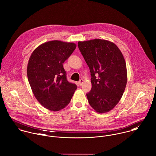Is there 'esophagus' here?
<instances>
[{
  "mask_svg": "<svg viewBox=\"0 0 156 156\" xmlns=\"http://www.w3.org/2000/svg\"><path fill=\"white\" fill-rule=\"evenodd\" d=\"M83 83H84V80H83V79H81V80H80V81L78 82V84L81 86H82V85H83Z\"/></svg>",
  "mask_w": 156,
  "mask_h": 156,
  "instance_id": "1",
  "label": "esophagus"
}]
</instances>
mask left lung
<instances>
[{
    "label": "left lung",
    "mask_w": 156,
    "mask_h": 156,
    "mask_svg": "<svg viewBox=\"0 0 156 156\" xmlns=\"http://www.w3.org/2000/svg\"><path fill=\"white\" fill-rule=\"evenodd\" d=\"M78 46L91 73L92 90L86 94L89 103L97 113L108 112L119 102L126 85L124 56L114 43L106 40L80 41Z\"/></svg>",
    "instance_id": "left-lung-1"
}]
</instances>
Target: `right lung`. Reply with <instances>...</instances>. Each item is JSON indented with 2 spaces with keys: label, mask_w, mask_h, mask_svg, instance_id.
Instances as JSON below:
<instances>
[{
  "label": "right lung",
  "mask_w": 156,
  "mask_h": 156,
  "mask_svg": "<svg viewBox=\"0 0 156 156\" xmlns=\"http://www.w3.org/2000/svg\"><path fill=\"white\" fill-rule=\"evenodd\" d=\"M76 47L74 43L49 41L35 48L30 57L27 76L32 91L42 106L51 111L66 107L77 88L67 80L62 65Z\"/></svg>",
  "instance_id": "add662e5"
}]
</instances>
